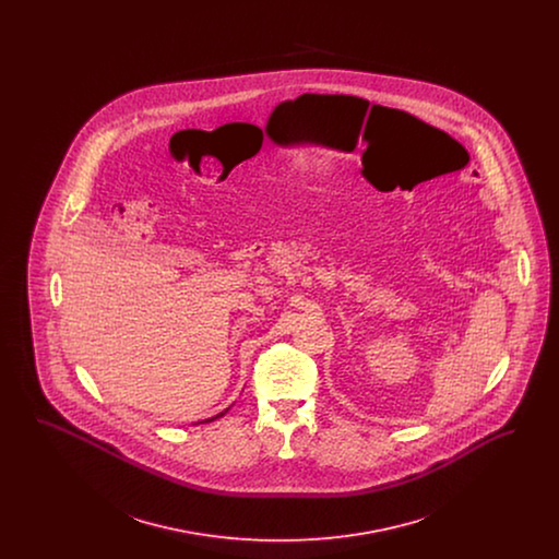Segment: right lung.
Masks as SVG:
<instances>
[{
  "label": "right lung",
  "instance_id": "right-lung-1",
  "mask_svg": "<svg viewBox=\"0 0 559 559\" xmlns=\"http://www.w3.org/2000/svg\"><path fill=\"white\" fill-rule=\"evenodd\" d=\"M226 413H228V408H226V411H222V413H217V415H215V417H212V419H205V421H199V424H210V421H213V419H219V417H224Z\"/></svg>",
  "mask_w": 559,
  "mask_h": 559
}]
</instances>
